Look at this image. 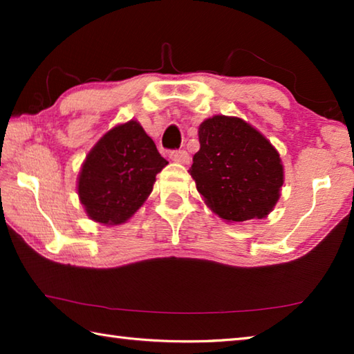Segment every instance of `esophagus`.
<instances>
[{
    "label": "esophagus",
    "instance_id": "obj_1",
    "mask_svg": "<svg viewBox=\"0 0 354 354\" xmlns=\"http://www.w3.org/2000/svg\"><path fill=\"white\" fill-rule=\"evenodd\" d=\"M170 159L175 160V162H179V164H189V162H190L189 154L185 153L184 149H178V151H171V153H170Z\"/></svg>",
    "mask_w": 354,
    "mask_h": 354
}]
</instances>
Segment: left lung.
I'll use <instances>...</instances> for the list:
<instances>
[{
  "label": "left lung",
  "instance_id": "obj_1",
  "mask_svg": "<svg viewBox=\"0 0 354 354\" xmlns=\"http://www.w3.org/2000/svg\"><path fill=\"white\" fill-rule=\"evenodd\" d=\"M190 176L206 206L227 223L266 218L284 184V165L266 136L239 117L214 115L198 128Z\"/></svg>",
  "mask_w": 354,
  "mask_h": 354
}]
</instances>
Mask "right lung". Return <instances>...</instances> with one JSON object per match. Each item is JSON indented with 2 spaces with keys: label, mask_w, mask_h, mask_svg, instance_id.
I'll return each mask as SVG.
<instances>
[{
  "label": "right lung",
  "mask_w": 354,
  "mask_h": 354,
  "mask_svg": "<svg viewBox=\"0 0 354 354\" xmlns=\"http://www.w3.org/2000/svg\"><path fill=\"white\" fill-rule=\"evenodd\" d=\"M167 164L137 120L111 128L87 153L77 175V196L87 217L106 226L127 223Z\"/></svg>",
  "instance_id": "1"
}]
</instances>
